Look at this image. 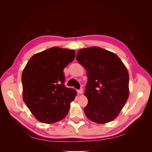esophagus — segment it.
<instances>
[{"label":"esophagus","instance_id":"1","mask_svg":"<svg viewBox=\"0 0 152 152\" xmlns=\"http://www.w3.org/2000/svg\"><path fill=\"white\" fill-rule=\"evenodd\" d=\"M77 92H78V93H79V94H82V93H83V89H82V88H80L79 90H78V91H77Z\"/></svg>","mask_w":152,"mask_h":152}]
</instances>
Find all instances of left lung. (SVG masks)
Masks as SVG:
<instances>
[{
	"instance_id": "1",
	"label": "left lung",
	"mask_w": 152,
	"mask_h": 152,
	"mask_svg": "<svg viewBox=\"0 0 152 152\" xmlns=\"http://www.w3.org/2000/svg\"><path fill=\"white\" fill-rule=\"evenodd\" d=\"M76 59L87 71V117L98 124L115 118L129 97V73L117 55L99 47L79 50Z\"/></svg>"
}]
</instances>
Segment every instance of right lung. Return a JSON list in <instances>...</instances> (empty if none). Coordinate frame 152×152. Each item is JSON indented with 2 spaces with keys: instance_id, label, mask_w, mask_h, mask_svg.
<instances>
[{
  "instance_id": "obj_1",
  "label": "right lung",
  "mask_w": 152,
  "mask_h": 152,
  "mask_svg": "<svg viewBox=\"0 0 152 152\" xmlns=\"http://www.w3.org/2000/svg\"><path fill=\"white\" fill-rule=\"evenodd\" d=\"M75 57V50L53 47L27 63L21 76L23 99L39 121L53 124L66 116L77 92L64 84L63 70Z\"/></svg>"
}]
</instances>
